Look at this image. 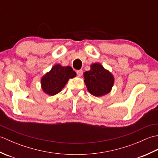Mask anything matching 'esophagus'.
Wrapping results in <instances>:
<instances>
[{
  "mask_svg": "<svg viewBox=\"0 0 158 158\" xmlns=\"http://www.w3.org/2000/svg\"><path fill=\"white\" fill-rule=\"evenodd\" d=\"M83 73V70H77V75H78L79 77H81V76H82Z\"/></svg>",
  "mask_w": 158,
  "mask_h": 158,
  "instance_id": "1",
  "label": "esophagus"
}]
</instances>
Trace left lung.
<instances>
[{"mask_svg":"<svg viewBox=\"0 0 158 158\" xmlns=\"http://www.w3.org/2000/svg\"><path fill=\"white\" fill-rule=\"evenodd\" d=\"M84 82L92 95L101 97L110 92L114 85V76L100 63L90 65V70L83 73Z\"/></svg>","mask_w":158,"mask_h":158,"instance_id":"obj_1","label":"left lung"}]
</instances>
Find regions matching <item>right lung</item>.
<instances>
[{
  "label": "right lung",
  "instance_id": "add662e5",
  "mask_svg": "<svg viewBox=\"0 0 158 158\" xmlns=\"http://www.w3.org/2000/svg\"><path fill=\"white\" fill-rule=\"evenodd\" d=\"M76 75L70 66H62L56 64L41 77V88L48 95L54 96L62 91L69 79L74 78Z\"/></svg>",
  "mask_w": 158,
  "mask_h": 158
}]
</instances>
